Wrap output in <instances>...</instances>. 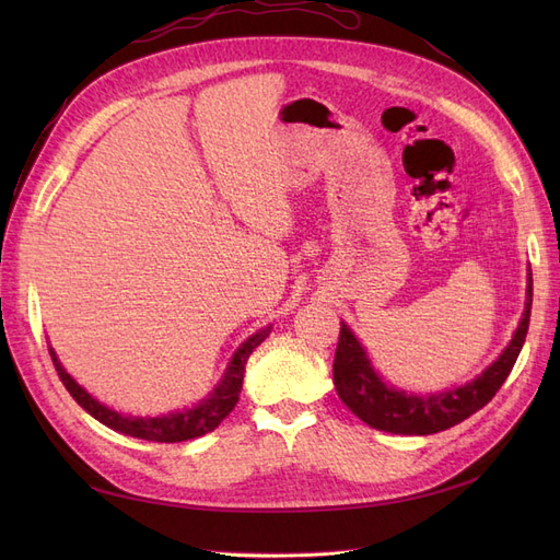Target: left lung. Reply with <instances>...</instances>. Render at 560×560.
Here are the masks:
<instances>
[{
    "label": "left lung",
    "mask_w": 560,
    "mask_h": 560,
    "mask_svg": "<svg viewBox=\"0 0 560 560\" xmlns=\"http://www.w3.org/2000/svg\"><path fill=\"white\" fill-rule=\"evenodd\" d=\"M533 306V276H528V299L525 311L516 327V334L504 348L500 358L490 364L479 378L471 383L448 389L442 395H406L399 389L387 387L371 366L364 348L352 336L348 325H341L336 358H334V385L336 393L348 409L364 420L369 428H376L393 434H434L463 422L471 413L495 397L502 383L510 376L516 364L518 352L525 343V334L530 325Z\"/></svg>",
    "instance_id": "obj_1"
}]
</instances>
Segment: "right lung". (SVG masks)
I'll return each mask as SVG.
<instances>
[{
	"instance_id": "obj_1",
	"label": "right lung",
	"mask_w": 560,
	"mask_h": 560,
	"mask_svg": "<svg viewBox=\"0 0 560 560\" xmlns=\"http://www.w3.org/2000/svg\"><path fill=\"white\" fill-rule=\"evenodd\" d=\"M268 334H270V327L247 338V341L238 348V352L233 354V360L226 369L222 383L214 387V393L206 401L198 404L196 409H186L182 413H171V416H161V418H132V416H121V413L107 409L105 404L93 399L86 389L74 383V378L67 374L62 364L58 362L54 348H48V352H50V360H54V366L58 371L62 385L67 387V393H70L81 409H86L95 420H100L103 425L121 432V434L144 439V442L175 444V442H186V439H196V436L212 432L219 422H222L235 409V404H238V395L243 389V374H245L247 358L254 352V348H257L261 341H266Z\"/></svg>"
}]
</instances>
